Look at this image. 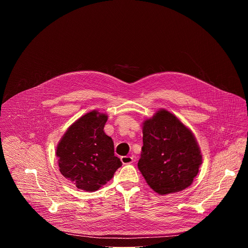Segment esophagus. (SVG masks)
I'll use <instances>...</instances> for the list:
<instances>
[{
    "instance_id": "34e87169",
    "label": "esophagus",
    "mask_w": 248,
    "mask_h": 248,
    "mask_svg": "<svg viewBox=\"0 0 248 248\" xmlns=\"http://www.w3.org/2000/svg\"><path fill=\"white\" fill-rule=\"evenodd\" d=\"M121 161L123 162L124 165H128V164H131L133 162V158L131 156H123L121 158Z\"/></svg>"
}]
</instances>
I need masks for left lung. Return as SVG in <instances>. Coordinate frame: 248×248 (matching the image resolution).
Segmentation results:
<instances>
[{"mask_svg": "<svg viewBox=\"0 0 248 248\" xmlns=\"http://www.w3.org/2000/svg\"><path fill=\"white\" fill-rule=\"evenodd\" d=\"M143 146L138 169L148 186L161 195L188 187L198 173L202 155L189 128L161 109L142 125Z\"/></svg>", "mask_w": 248, "mask_h": 248, "instance_id": "left-lung-1", "label": "left lung"}]
</instances>
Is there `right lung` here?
I'll list each match as a JSON object with an SVG mask.
<instances>
[{
	"label": "right lung",
	"mask_w": 248,
	"mask_h": 248,
	"mask_svg": "<svg viewBox=\"0 0 248 248\" xmlns=\"http://www.w3.org/2000/svg\"><path fill=\"white\" fill-rule=\"evenodd\" d=\"M107 120L98 111L85 114L67 128L57 146L61 173L79 189L98 190L122 166L113 139L104 132Z\"/></svg>",
	"instance_id": "1"
}]
</instances>
